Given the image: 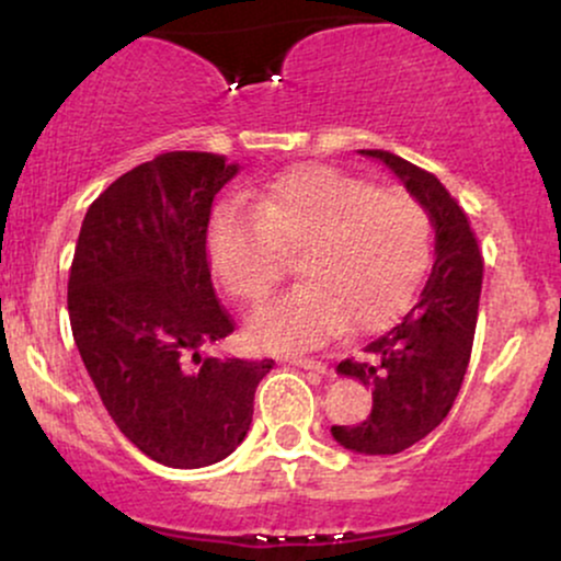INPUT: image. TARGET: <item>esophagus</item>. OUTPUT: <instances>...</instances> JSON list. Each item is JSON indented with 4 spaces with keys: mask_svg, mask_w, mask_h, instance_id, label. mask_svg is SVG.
Masks as SVG:
<instances>
[{
    "mask_svg": "<svg viewBox=\"0 0 561 561\" xmlns=\"http://www.w3.org/2000/svg\"><path fill=\"white\" fill-rule=\"evenodd\" d=\"M289 364H293V366H300V369L321 371V375H324V371H327V364H324V362H319V358H302V356H293V358H289Z\"/></svg>",
    "mask_w": 561,
    "mask_h": 561,
    "instance_id": "34e87169",
    "label": "esophagus"
}]
</instances>
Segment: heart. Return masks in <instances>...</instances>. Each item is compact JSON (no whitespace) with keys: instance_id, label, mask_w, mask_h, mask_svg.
Wrapping results in <instances>:
<instances>
[{"instance_id":"1","label":"heart","mask_w":561,"mask_h":561,"mask_svg":"<svg viewBox=\"0 0 561 561\" xmlns=\"http://www.w3.org/2000/svg\"><path fill=\"white\" fill-rule=\"evenodd\" d=\"M227 203L208 227L224 287L259 302L282 276L279 250L298 248L300 285L261 306L248 334L263 347H311L347 327L388 324L414 300L433 259V221L420 197L332 165H300Z\"/></svg>"}]
</instances>
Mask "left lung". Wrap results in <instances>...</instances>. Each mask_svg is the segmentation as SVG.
Masks as SVG:
<instances>
[{
	"label": "left lung",
	"mask_w": 561,
	"mask_h": 561,
	"mask_svg": "<svg viewBox=\"0 0 561 561\" xmlns=\"http://www.w3.org/2000/svg\"><path fill=\"white\" fill-rule=\"evenodd\" d=\"M422 199L435 227V263L420 300L382 337L345 358L337 371L371 388V414L362 424H334L340 446L356 454H401L448 416L472 356L482 289V255L461 205L440 179L388 150H362Z\"/></svg>",
	"instance_id": "8db88e82"
}]
</instances>
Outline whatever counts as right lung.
Wrapping results in <instances>:
<instances>
[{"instance_id": "right-lung-1", "label": "right lung", "mask_w": 561, "mask_h": 561, "mask_svg": "<svg viewBox=\"0 0 561 561\" xmlns=\"http://www.w3.org/2000/svg\"><path fill=\"white\" fill-rule=\"evenodd\" d=\"M240 165L163 152L89 205L68 276L83 366L118 430L158 465L197 469L248 435L272 358H205L234 332L208 263L214 197Z\"/></svg>"}]
</instances>
